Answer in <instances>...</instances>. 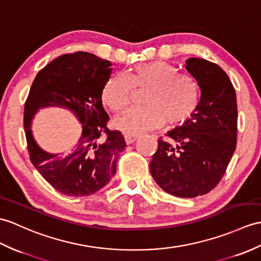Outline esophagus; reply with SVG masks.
I'll return each instance as SVG.
<instances>
[{
  "instance_id": "1",
  "label": "esophagus",
  "mask_w": 261,
  "mask_h": 261,
  "mask_svg": "<svg viewBox=\"0 0 261 261\" xmlns=\"http://www.w3.org/2000/svg\"><path fill=\"white\" fill-rule=\"evenodd\" d=\"M137 139H138L137 136H131V135H125V136H124V140H125V143H126V144L133 143V142H135V141L137 140Z\"/></svg>"
}]
</instances>
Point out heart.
Listing matches in <instances>:
<instances>
[{
	"instance_id": "b5f03b06",
	"label": "heart",
	"mask_w": 261,
	"mask_h": 261,
	"mask_svg": "<svg viewBox=\"0 0 261 261\" xmlns=\"http://www.w3.org/2000/svg\"><path fill=\"white\" fill-rule=\"evenodd\" d=\"M135 88L147 90L145 107L130 109L114 121L117 128L128 135H141L163 122L168 126L182 125L196 113L200 103L197 82L165 61L137 64L129 76L113 75L103 88V102L113 112H122L131 105Z\"/></svg>"
}]
</instances>
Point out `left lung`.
Masks as SVG:
<instances>
[{"label":"left lung","mask_w":261,"mask_h":261,"mask_svg":"<svg viewBox=\"0 0 261 261\" xmlns=\"http://www.w3.org/2000/svg\"><path fill=\"white\" fill-rule=\"evenodd\" d=\"M186 69L201 90L199 107L190 120L169 131L172 143L158 140L150 172L172 196L195 198L220 182L237 143V98L229 76L219 65L190 58Z\"/></svg>","instance_id":"1"}]
</instances>
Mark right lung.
<instances>
[{"label": "right lung", "instance_id": "1", "mask_svg": "<svg viewBox=\"0 0 261 261\" xmlns=\"http://www.w3.org/2000/svg\"><path fill=\"white\" fill-rule=\"evenodd\" d=\"M111 65L92 53L63 54L39 71L28 95L23 123L30 160L65 196L86 197L102 189L116 173L119 155L126 147L122 133L108 129L109 116L102 105ZM45 106L69 108L83 123V135L68 155L47 154L34 141L31 120Z\"/></svg>", "mask_w": 261, "mask_h": 261}]
</instances>
